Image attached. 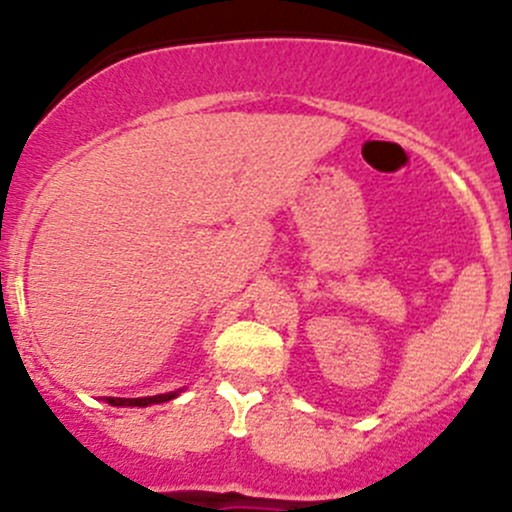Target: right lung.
Here are the masks:
<instances>
[{
    "mask_svg": "<svg viewBox=\"0 0 512 512\" xmlns=\"http://www.w3.org/2000/svg\"><path fill=\"white\" fill-rule=\"evenodd\" d=\"M178 396V391H170V394H158V396H143V399H108L111 406H151V404H163Z\"/></svg>",
    "mask_w": 512,
    "mask_h": 512,
    "instance_id": "add662e5",
    "label": "right lung"
}]
</instances>
